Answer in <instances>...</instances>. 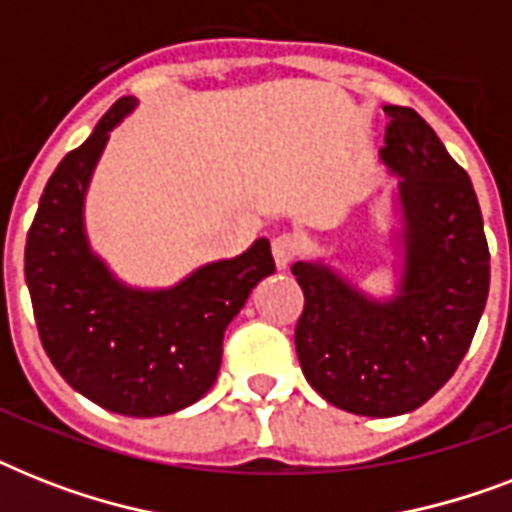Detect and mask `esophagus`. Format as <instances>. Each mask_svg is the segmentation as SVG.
<instances>
[{
    "label": "esophagus",
    "mask_w": 512,
    "mask_h": 512,
    "mask_svg": "<svg viewBox=\"0 0 512 512\" xmlns=\"http://www.w3.org/2000/svg\"><path fill=\"white\" fill-rule=\"evenodd\" d=\"M271 247L273 260H276L279 268H289V265L295 263V257L300 255V241H297V236H292V233H281V236H276Z\"/></svg>",
    "instance_id": "34e87169"
}]
</instances>
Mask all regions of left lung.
I'll return each instance as SVG.
<instances>
[{
    "mask_svg": "<svg viewBox=\"0 0 512 512\" xmlns=\"http://www.w3.org/2000/svg\"><path fill=\"white\" fill-rule=\"evenodd\" d=\"M382 162L404 177L406 263L396 300L372 303L324 265L295 263L305 295L295 348L337 409L396 417L444 388L489 295V244L468 172L414 108L385 106Z\"/></svg>",
    "mask_w": 512,
    "mask_h": 512,
    "instance_id": "left-lung-1",
    "label": "left lung"
}]
</instances>
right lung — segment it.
I'll list each match as a JSON object with an SVG mask.
<instances>
[{
  "label": "right lung",
  "instance_id": "add662e5",
  "mask_svg": "<svg viewBox=\"0 0 512 512\" xmlns=\"http://www.w3.org/2000/svg\"><path fill=\"white\" fill-rule=\"evenodd\" d=\"M135 108L119 98L44 185L26 239L36 329L60 377L108 412L162 417L199 401L220 372L223 335L249 292L276 271L271 244L204 265L167 292L111 279L84 239L82 201L108 132Z\"/></svg>",
  "mask_w": 512,
  "mask_h": 512
}]
</instances>
